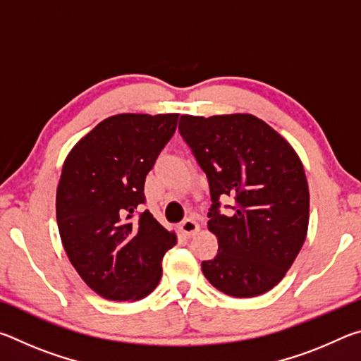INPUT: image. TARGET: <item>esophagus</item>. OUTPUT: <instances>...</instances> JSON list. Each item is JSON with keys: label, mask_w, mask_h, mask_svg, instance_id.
<instances>
[{"label": "esophagus", "mask_w": 361, "mask_h": 361, "mask_svg": "<svg viewBox=\"0 0 361 361\" xmlns=\"http://www.w3.org/2000/svg\"><path fill=\"white\" fill-rule=\"evenodd\" d=\"M199 229H200V228H199L197 221H194V219H191V218L185 219V221H183V223L180 224V231H181L185 235H188V237L197 234Z\"/></svg>", "instance_id": "esophagus-1"}]
</instances>
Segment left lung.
<instances>
[{
	"mask_svg": "<svg viewBox=\"0 0 361 361\" xmlns=\"http://www.w3.org/2000/svg\"><path fill=\"white\" fill-rule=\"evenodd\" d=\"M180 133L209 180V231L218 253L202 261L207 280L234 298L272 290L307 235L309 186L296 151L253 114H183ZM229 195V216L219 199Z\"/></svg>",
	"mask_w": 361,
	"mask_h": 361,
	"instance_id": "obj_1",
	"label": "left lung"
}]
</instances>
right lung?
<instances>
[{"label": "right lung", "instance_id": "obj_1", "mask_svg": "<svg viewBox=\"0 0 361 361\" xmlns=\"http://www.w3.org/2000/svg\"><path fill=\"white\" fill-rule=\"evenodd\" d=\"M176 122V113L109 116L65 159L56 197L60 239L85 285L109 301L148 296L176 243L148 210L135 215Z\"/></svg>", "mask_w": 361, "mask_h": 361}]
</instances>
